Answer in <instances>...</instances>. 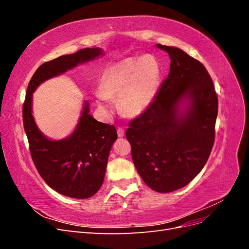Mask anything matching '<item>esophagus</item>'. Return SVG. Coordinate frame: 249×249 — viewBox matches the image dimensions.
<instances>
[{
    "mask_svg": "<svg viewBox=\"0 0 249 249\" xmlns=\"http://www.w3.org/2000/svg\"><path fill=\"white\" fill-rule=\"evenodd\" d=\"M117 136L119 138H122L124 136V129H123V127H118L117 129Z\"/></svg>",
    "mask_w": 249,
    "mask_h": 249,
    "instance_id": "34e87169",
    "label": "esophagus"
}]
</instances>
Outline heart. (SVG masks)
Instances as JSON below:
<instances>
[{
    "mask_svg": "<svg viewBox=\"0 0 249 249\" xmlns=\"http://www.w3.org/2000/svg\"><path fill=\"white\" fill-rule=\"evenodd\" d=\"M162 80L160 61L154 55L129 57L105 70L97 92L96 104L111 110V99L118 96V108L124 116L143 114L155 102Z\"/></svg>",
    "mask_w": 249,
    "mask_h": 249,
    "instance_id": "b5f03b06",
    "label": "heart"
}]
</instances>
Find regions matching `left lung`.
<instances>
[{
  "instance_id": "obj_1",
  "label": "left lung",
  "mask_w": 249,
  "mask_h": 249,
  "mask_svg": "<svg viewBox=\"0 0 249 249\" xmlns=\"http://www.w3.org/2000/svg\"><path fill=\"white\" fill-rule=\"evenodd\" d=\"M170 58L155 102L125 132L144 183L168 193L189 184L207 163L215 138L218 100L206 67L176 47L157 44Z\"/></svg>"
}]
</instances>
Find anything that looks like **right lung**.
I'll use <instances>...</instances> for the list:
<instances>
[{
    "instance_id": "add662e5",
    "label": "right lung",
    "mask_w": 249,
    "mask_h": 249,
    "mask_svg": "<svg viewBox=\"0 0 249 249\" xmlns=\"http://www.w3.org/2000/svg\"><path fill=\"white\" fill-rule=\"evenodd\" d=\"M103 56L102 49L87 48L41 64L29 82L22 106L24 129L36 169L52 189L72 198H89L100 190L111 147L117 139L116 130L114 125L94 119L89 103L84 101L73 132L63 139L53 140L35 123L33 93L47 80Z\"/></svg>"
}]
</instances>
